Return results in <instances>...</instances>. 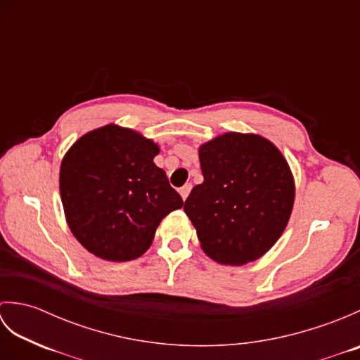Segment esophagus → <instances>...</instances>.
Segmentation results:
<instances>
[{"label": "esophagus", "instance_id": "1", "mask_svg": "<svg viewBox=\"0 0 360 360\" xmlns=\"http://www.w3.org/2000/svg\"><path fill=\"white\" fill-rule=\"evenodd\" d=\"M190 190H192V184H186L184 187H181L179 188V195H181V198L182 200H187V196L190 195Z\"/></svg>", "mask_w": 360, "mask_h": 360}]
</instances>
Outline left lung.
Returning <instances> with one entry per match:
<instances>
[{"instance_id": "1", "label": "left lung", "mask_w": 360, "mask_h": 360, "mask_svg": "<svg viewBox=\"0 0 360 360\" xmlns=\"http://www.w3.org/2000/svg\"><path fill=\"white\" fill-rule=\"evenodd\" d=\"M202 184L184 212L204 254L226 266L262 258L289 223L295 181L286 158L266 137L229 131L198 148Z\"/></svg>"}]
</instances>
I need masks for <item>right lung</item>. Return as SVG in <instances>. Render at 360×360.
I'll list each match as a JSON object with an SVG mask.
<instances>
[{"instance_id": "right-lung-1", "label": "right lung", "mask_w": 360, "mask_h": 360, "mask_svg": "<svg viewBox=\"0 0 360 360\" xmlns=\"http://www.w3.org/2000/svg\"><path fill=\"white\" fill-rule=\"evenodd\" d=\"M159 145L131 128L88 131L60 165V196L72 235L91 254L122 263L148 250L156 229L184 201L153 159Z\"/></svg>"}]
</instances>
